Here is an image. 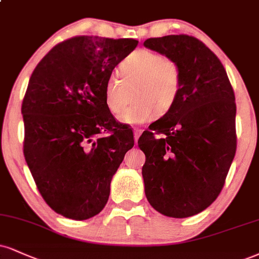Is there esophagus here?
<instances>
[{
  "instance_id": "34e87169",
  "label": "esophagus",
  "mask_w": 259,
  "mask_h": 259,
  "mask_svg": "<svg viewBox=\"0 0 259 259\" xmlns=\"http://www.w3.org/2000/svg\"><path fill=\"white\" fill-rule=\"evenodd\" d=\"M142 134V129H139V127H135L134 129V139H135V143L138 145V141H139V138L140 135Z\"/></svg>"
}]
</instances>
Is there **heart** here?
Wrapping results in <instances>:
<instances>
[{
	"mask_svg": "<svg viewBox=\"0 0 259 259\" xmlns=\"http://www.w3.org/2000/svg\"><path fill=\"white\" fill-rule=\"evenodd\" d=\"M124 78L111 74L105 84V102L117 114L126 105L127 83H140L138 102L121 112L119 120L138 125L153 120L158 111L165 113L175 104L181 89L180 68L161 53L139 49L121 61Z\"/></svg>",
	"mask_w": 259,
	"mask_h": 259,
	"instance_id": "b5f03b06",
	"label": "heart"
}]
</instances>
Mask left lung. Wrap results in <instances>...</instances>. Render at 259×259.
<instances>
[{
  "instance_id": "left-lung-1",
  "label": "left lung",
  "mask_w": 259,
  "mask_h": 259,
  "mask_svg": "<svg viewBox=\"0 0 259 259\" xmlns=\"http://www.w3.org/2000/svg\"><path fill=\"white\" fill-rule=\"evenodd\" d=\"M143 46L175 61L181 73L175 104L139 139L146 197L167 217L194 216L219 197L234 159V90L220 59L195 37H157Z\"/></svg>"
}]
</instances>
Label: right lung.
I'll list each match as a JSON object with an SVG mask.
<instances>
[{
	"label": "right lung",
	"mask_w": 259,
	"mask_h": 259,
	"mask_svg": "<svg viewBox=\"0 0 259 259\" xmlns=\"http://www.w3.org/2000/svg\"><path fill=\"white\" fill-rule=\"evenodd\" d=\"M138 43L72 37L31 74L21 106L25 160L45 201L67 219L88 220L105 207L112 177L133 148V132L108 112L105 84Z\"/></svg>",
	"instance_id": "right-lung-1"
}]
</instances>
